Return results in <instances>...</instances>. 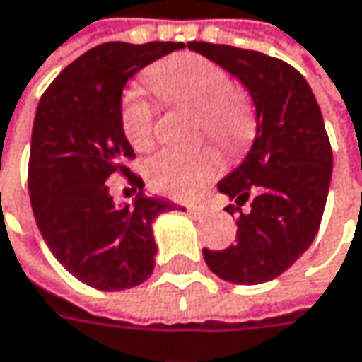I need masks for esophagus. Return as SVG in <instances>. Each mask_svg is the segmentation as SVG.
<instances>
[{
	"label": "esophagus",
	"instance_id": "obj_1",
	"mask_svg": "<svg viewBox=\"0 0 362 362\" xmlns=\"http://www.w3.org/2000/svg\"><path fill=\"white\" fill-rule=\"evenodd\" d=\"M189 211L193 214H204V211H208V206H202V204H195V206H187Z\"/></svg>",
	"mask_w": 362,
	"mask_h": 362
}]
</instances>
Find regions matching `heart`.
<instances>
[{"label": "heart", "mask_w": 362, "mask_h": 362, "mask_svg": "<svg viewBox=\"0 0 362 362\" xmlns=\"http://www.w3.org/2000/svg\"><path fill=\"white\" fill-rule=\"evenodd\" d=\"M148 83L156 95L171 105L197 112L204 132L224 146H238L250 130L244 101L234 93L226 69L199 54H175L154 66ZM122 130L136 151H148L154 140V107L138 89L122 103ZM220 158L211 148H163L146 165L148 181L171 197H191L218 173Z\"/></svg>", "instance_id": "heart-1"}]
</instances>
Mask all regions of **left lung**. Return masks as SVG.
Returning a JSON list of instances; mask_svg holds the SVG:
<instances>
[{"mask_svg":"<svg viewBox=\"0 0 362 362\" xmlns=\"http://www.w3.org/2000/svg\"><path fill=\"white\" fill-rule=\"evenodd\" d=\"M243 83L257 112V134L243 163L218 189L240 211L236 244L204 248L211 273L236 285L279 277L310 248L322 222L332 177V148L316 95L291 64L257 50L189 42ZM251 202L244 214L240 207Z\"/></svg>","mask_w":362,"mask_h":362,"instance_id":"1","label":"left lung"}]
</instances>
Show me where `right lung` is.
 Listing matches in <instances>:
<instances>
[{
    "label": "right lung",
    "mask_w": 362,
    "mask_h": 362,
    "mask_svg": "<svg viewBox=\"0 0 362 362\" xmlns=\"http://www.w3.org/2000/svg\"><path fill=\"white\" fill-rule=\"evenodd\" d=\"M183 42H105L81 54L40 98L30 144L28 189L50 252L101 291L130 289L153 275V222L177 206L146 195L128 171L134 151L122 130V91L138 71ZM124 172L136 197L116 204L109 177ZM185 209V208H183Z\"/></svg>",
    "instance_id": "obj_1"
}]
</instances>
